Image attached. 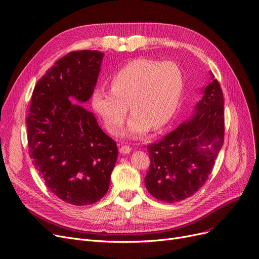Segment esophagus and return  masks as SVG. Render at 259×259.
<instances>
[{"label":"esophagus","instance_id":"esophagus-1","mask_svg":"<svg viewBox=\"0 0 259 259\" xmlns=\"http://www.w3.org/2000/svg\"><path fill=\"white\" fill-rule=\"evenodd\" d=\"M131 147H129V146L127 145H122L121 147H119V152L121 154H127V153H130L131 152Z\"/></svg>","mask_w":259,"mask_h":259}]
</instances>
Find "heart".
<instances>
[{
  "label": "heart",
  "instance_id": "1",
  "mask_svg": "<svg viewBox=\"0 0 259 259\" xmlns=\"http://www.w3.org/2000/svg\"><path fill=\"white\" fill-rule=\"evenodd\" d=\"M185 79L174 61L134 59L116 71L111 89L98 87L92 108L111 134H117L126 120L129 105L133 112L123 136L144 137L151 127L160 130L171 120L181 104Z\"/></svg>",
  "mask_w": 259,
  "mask_h": 259
}]
</instances>
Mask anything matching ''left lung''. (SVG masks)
<instances>
[{"label":"left lung","instance_id":"1","mask_svg":"<svg viewBox=\"0 0 259 259\" xmlns=\"http://www.w3.org/2000/svg\"><path fill=\"white\" fill-rule=\"evenodd\" d=\"M202 88V98L188 119L161 140L147 146L150 167L145 185L155 199L175 203L204 185L223 145L222 90L215 76Z\"/></svg>","mask_w":259,"mask_h":259}]
</instances>
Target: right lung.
<instances>
[{"instance_id":"1","label":"right lung","mask_w":259,"mask_h":259,"mask_svg":"<svg viewBox=\"0 0 259 259\" xmlns=\"http://www.w3.org/2000/svg\"><path fill=\"white\" fill-rule=\"evenodd\" d=\"M104 54L77 51L56 61L33 89L26 117L29 156L51 192L73 205L109 189L116 143L81 105L91 98Z\"/></svg>"}]
</instances>
